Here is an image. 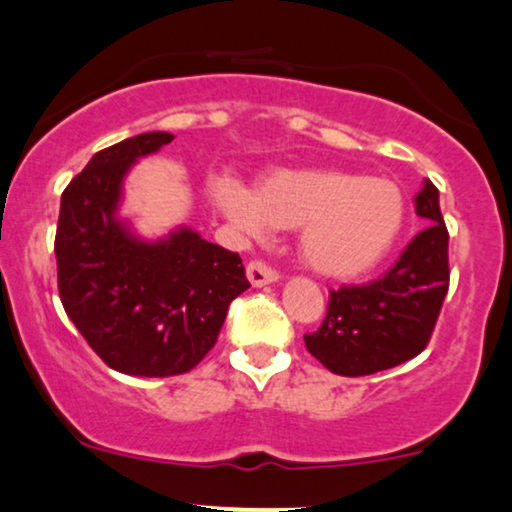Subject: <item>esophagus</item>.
<instances>
[{
  "label": "esophagus",
  "instance_id": "34e87169",
  "mask_svg": "<svg viewBox=\"0 0 512 512\" xmlns=\"http://www.w3.org/2000/svg\"><path fill=\"white\" fill-rule=\"evenodd\" d=\"M245 276H248L252 288H262V285H269V283L278 281L276 271L267 267L264 262H250L248 269H245Z\"/></svg>",
  "mask_w": 512,
  "mask_h": 512
}]
</instances>
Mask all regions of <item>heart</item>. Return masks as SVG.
<instances>
[{
  "instance_id": "1",
  "label": "heart",
  "mask_w": 512,
  "mask_h": 512,
  "mask_svg": "<svg viewBox=\"0 0 512 512\" xmlns=\"http://www.w3.org/2000/svg\"><path fill=\"white\" fill-rule=\"evenodd\" d=\"M210 194L222 215L250 238H262L271 227L299 229L306 267L335 281L377 267L407 220L400 185L337 168L274 170L257 180L255 192L220 177Z\"/></svg>"
}]
</instances>
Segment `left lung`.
Wrapping results in <instances>:
<instances>
[{"instance_id": "1", "label": "left lung", "mask_w": 512, "mask_h": 512, "mask_svg": "<svg viewBox=\"0 0 512 512\" xmlns=\"http://www.w3.org/2000/svg\"><path fill=\"white\" fill-rule=\"evenodd\" d=\"M414 210L428 224L400 260L377 281L332 290L323 325L304 337L311 356L330 372L363 377L426 349L449 288V234L431 180L414 196Z\"/></svg>"}]
</instances>
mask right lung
<instances>
[{"label": "right lung", "instance_id": "add662e5", "mask_svg": "<svg viewBox=\"0 0 512 512\" xmlns=\"http://www.w3.org/2000/svg\"><path fill=\"white\" fill-rule=\"evenodd\" d=\"M168 142L173 135L154 131L102 149L60 199V302L88 346L131 377H173L199 365L229 304L250 288L238 252L185 224L145 238L119 215L126 175Z\"/></svg>", "mask_w": 512, "mask_h": 512}]
</instances>
